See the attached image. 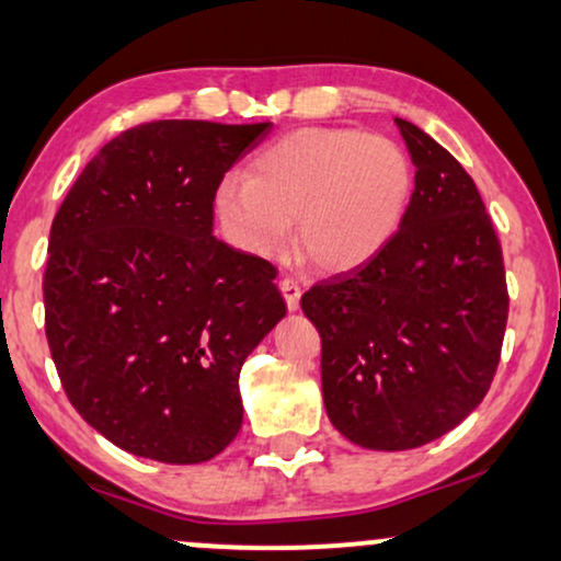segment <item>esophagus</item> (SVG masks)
Returning <instances> with one entry per match:
<instances>
[{
    "label": "esophagus",
    "mask_w": 561,
    "mask_h": 561,
    "mask_svg": "<svg viewBox=\"0 0 561 561\" xmlns=\"http://www.w3.org/2000/svg\"><path fill=\"white\" fill-rule=\"evenodd\" d=\"M279 289H282V295H285V302L289 310L300 308V295H302L300 282L293 279V276H285V279L279 282Z\"/></svg>",
    "instance_id": "esophagus-1"
}]
</instances>
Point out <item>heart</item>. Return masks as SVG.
I'll return each instance as SVG.
<instances>
[{
  "instance_id": "b5f03b06",
  "label": "heart",
  "mask_w": 561,
  "mask_h": 561,
  "mask_svg": "<svg viewBox=\"0 0 561 561\" xmlns=\"http://www.w3.org/2000/svg\"><path fill=\"white\" fill-rule=\"evenodd\" d=\"M414 168L399 141L357 129L308 126L266 145L248 175H228L215 211L230 243L272 259L295 245L323 272L370 261L399 230Z\"/></svg>"
}]
</instances>
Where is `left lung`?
I'll use <instances>...</instances> for the list:
<instances>
[{"label":"left lung","mask_w":561,"mask_h":561,"mask_svg":"<svg viewBox=\"0 0 561 561\" xmlns=\"http://www.w3.org/2000/svg\"><path fill=\"white\" fill-rule=\"evenodd\" d=\"M396 126L416 168L399 232L300 300L321 333L325 414L367 450L420 448L479 407L497 373L510 305L477 183L420 126Z\"/></svg>","instance_id":"left-lung-1"}]
</instances>
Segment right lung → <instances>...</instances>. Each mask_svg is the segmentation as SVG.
Listing matches in <instances>:
<instances>
[{
	"label": "right lung",
	"mask_w": 561,
	"mask_h": 561,
	"mask_svg": "<svg viewBox=\"0 0 561 561\" xmlns=\"http://www.w3.org/2000/svg\"><path fill=\"white\" fill-rule=\"evenodd\" d=\"M272 124L150 122L111 139L56 211L46 339L105 439L204 463L243 424L240 367L287 313L266 259L211 236L225 173Z\"/></svg>",
	"instance_id": "1"
}]
</instances>
